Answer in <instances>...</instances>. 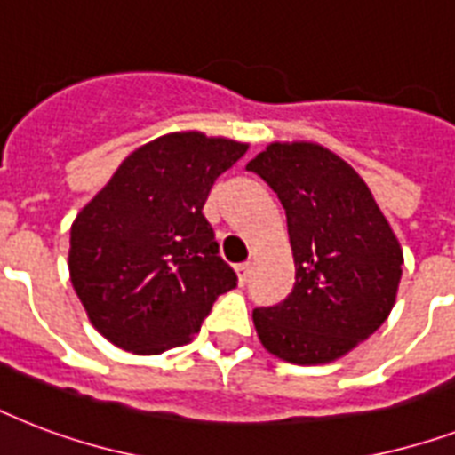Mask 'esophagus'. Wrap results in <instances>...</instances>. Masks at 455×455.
I'll return each mask as SVG.
<instances>
[{"label":"esophagus","mask_w":455,"mask_h":455,"mask_svg":"<svg viewBox=\"0 0 455 455\" xmlns=\"http://www.w3.org/2000/svg\"><path fill=\"white\" fill-rule=\"evenodd\" d=\"M234 269H235V274H238V281H241L243 285L248 283V278H250V264H248V262H245V264H235Z\"/></svg>","instance_id":"34e87169"}]
</instances>
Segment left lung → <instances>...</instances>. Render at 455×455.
Masks as SVG:
<instances>
[{
	"label": "left lung",
	"mask_w": 455,
	"mask_h": 455,
	"mask_svg": "<svg viewBox=\"0 0 455 455\" xmlns=\"http://www.w3.org/2000/svg\"><path fill=\"white\" fill-rule=\"evenodd\" d=\"M245 170L278 196L288 220L295 285L252 311L271 354L328 363L371 338L395 307L403 255L356 172L323 146L271 144Z\"/></svg>",
	"instance_id": "1"
}]
</instances>
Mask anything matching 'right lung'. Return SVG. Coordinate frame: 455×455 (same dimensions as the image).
<instances>
[{"instance_id":"1","label":"right lung","mask_w":455,"mask_h":455,"mask_svg":"<svg viewBox=\"0 0 455 455\" xmlns=\"http://www.w3.org/2000/svg\"><path fill=\"white\" fill-rule=\"evenodd\" d=\"M248 146L198 132L167 134L127 156L70 228V281L89 321L127 352L191 342L238 276L203 214L220 174Z\"/></svg>"}]
</instances>
